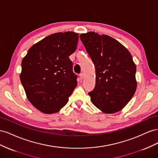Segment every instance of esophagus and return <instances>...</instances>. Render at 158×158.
I'll return each instance as SVG.
<instances>
[{"label":"esophagus","mask_w":158,"mask_h":158,"mask_svg":"<svg viewBox=\"0 0 158 158\" xmlns=\"http://www.w3.org/2000/svg\"><path fill=\"white\" fill-rule=\"evenodd\" d=\"M79 77H80V79L82 80V79H83V77H84V75H83V73H80V74H79Z\"/></svg>","instance_id":"1"}]
</instances>
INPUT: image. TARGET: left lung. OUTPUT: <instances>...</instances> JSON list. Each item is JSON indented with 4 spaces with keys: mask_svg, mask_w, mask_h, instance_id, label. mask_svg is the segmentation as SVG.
I'll return each instance as SVG.
<instances>
[{
    "mask_svg": "<svg viewBox=\"0 0 158 158\" xmlns=\"http://www.w3.org/2000/svg\"><path fill=\"white\" fill-rule=\"evenodd\" d=\"M80 39L95 67L96 84L89 92L93 104L108 114L120 110L136 92V65L128 49L107 35L94 31Z\"/></svg>",
    "mask_w": 158,
    "mask_h": 158,
    "instance_id": "obj_1",
    "label": "left lung"
}]
</instances>
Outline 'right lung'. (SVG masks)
Wrapping results in <instances>:
<instances>
[{
  "label": "right lung",
  "mask_w": 158,
  "mask_h": 158,
  "mask_svg": "<svg viewBox=\"0 0 158 158\" xmlns=\"http://www.w3.org/2000/svg\"><path fill=\"white\" fill-rule=\"evenodd\" d=\"M78 39L73 31L51 34L33 45L22 60L20 77L27 98L44 113L59 111L77 86V75L69 56Z\"/></svg>",
  "instance_id": "obj_1"
}]
</instances>
